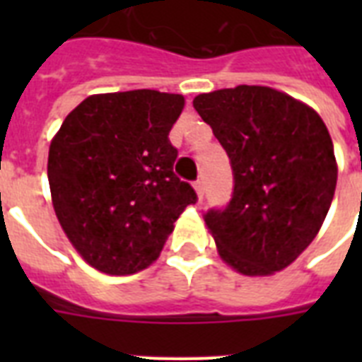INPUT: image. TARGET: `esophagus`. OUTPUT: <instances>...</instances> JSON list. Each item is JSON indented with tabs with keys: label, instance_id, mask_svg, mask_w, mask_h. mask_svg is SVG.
Instances as JSON below:
<instances>
[{
	"label": "esophagus",
	"instance_id": "34e87169",
	"mask_svg": "<svg viewBox=\"0 0 362 362\" xmlns=\"http://www.w3.org/2000/svg\"><path fill=\"white\" fill-rule=\"evenodd\" d=\"M193 187H195V193H197V197L203 199V195H204V184H203V180L195 182V184H193Z\"/></svg>",
	"mask_w": 362,
	"mask_h": 362
}]
</instances>
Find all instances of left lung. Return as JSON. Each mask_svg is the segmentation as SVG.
Masks as SVG:
<instances>
[{"instance_id": "obj_1", "label": "left lung", "mask_w": 362, "mask_h": 362, "mask_svg": "<svg viewBox=\"0 0 362 362\" xmlns=\"http://www.w3.org/2000/svg\"><path fill=\"white\" fill-rule=\"evenodd\" d=\"M193 107L235 175L231 203L204 216L220 257L244 276L284 270L320 233L334 197L338 165L325 122L269 86L201 93Z\"/></svg>"}]
</instances>
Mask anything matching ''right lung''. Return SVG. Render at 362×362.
<instances>
[{
    "label": "right lung",
    "instance_id": "right-lung-1",
    "mask_svg": "<svg viewBox=\"0 0 362 362\" xmlns=\"http://www.w3.org/2000/svg\"><path fill=\"white\" fill-rule=\"evenodd\" d=\"M184 95L158 90L95 93L71 110L48 150L54 212L90 267L135 274L159 257L197 195L173 173L169 131Z\"/></svg>",
    "mask_w": 362,
    "mask_h": 362
}]
</instances>
